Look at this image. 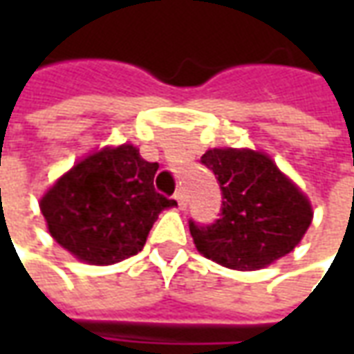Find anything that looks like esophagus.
<instances>
[{
	"label": "esophagus",
	"mask_w": 354,
	"mask_h": 354,
	"mask_svg": "<svg viewBox=\"0 0 354 354\" xmlns=\"http://www.w3.org/2000/svg\"><path fill=\"white\" fill-rule=\"evenodd\" d=\"M174 199H176V203H178V207H180V210H184V208L187 207V203H185L184 192H178L176 195H174Z\"/></svg>",
	"instance_id": "34e87169"
}]
</instances>
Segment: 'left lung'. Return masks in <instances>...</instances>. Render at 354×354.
<instances>
[{
    "label": "left lung",
    "mask_w": 354,
    "mask_h": 354,
    "mask_svg": "<svg viewBox=\"0 0 354 354\" xmlns=\"http://www.w3.org/2000/svg\"><path fill=\"white\" fill-rule=\"evenodd\" d=\"M201 162L222 189V214L212 225L189 222L195 248L235 271L271 266L296 248L313 222V205L261 149L212 147Z\"/></svg>",
    "instance_id": "8db88e82"
}]
</instances>
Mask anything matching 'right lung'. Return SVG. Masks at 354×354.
<instances>
[{
    "mask_svg": "<svg viewBox=\"0 0 354 354\" xmlns=\"http://www.w3.org/2000/svg\"><path fill=\"white\" fill-rule=\"evenodd\" d=\"M157 169L132 144L87 153L39 199L50 237L88 266H113L138 254L157 216L176 207L155 192Z\"/></svg>",
    "mask_w": 354,
    "mask_h": 354,
    "instance_id": "obj_1",
    "label": "right lung"
}]
</instances>
